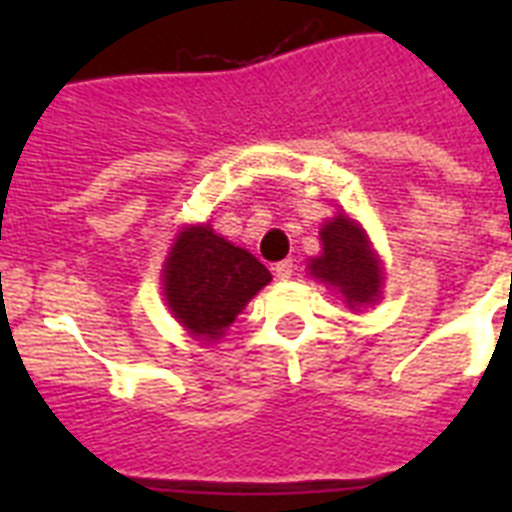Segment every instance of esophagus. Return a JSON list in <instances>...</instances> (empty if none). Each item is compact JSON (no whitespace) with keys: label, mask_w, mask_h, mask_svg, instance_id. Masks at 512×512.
<instances>
[{"label":"esophagus","mask_w":512,"mask_h":512,"mask_svg":"<svg viewBox=\"0 0 512 512\" xmlns=\"http://www.w3.org/2000/svg\"><path fill=\"white\" fill-rule=\"evenodd\" d=\"M273 273H276L281 281L292 279V276H295V263H292V260H281V263L273 265Z\"/></svg>","instance_id":"1"}]
</instances>
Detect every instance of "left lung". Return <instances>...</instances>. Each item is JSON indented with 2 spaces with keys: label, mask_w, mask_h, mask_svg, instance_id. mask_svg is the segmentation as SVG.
<instances>
[{
  "label": "left lung",
  "mask_w": 512,
  "mask_h": 512,
  "mask_svg": "<svg viewBox=\"0 0 512 512\" xmlns=\"http://www.w3.org/2000/svg\"><path fill=\"white\" fill-rule=\"evenodd\" d=\"M321 241L324 255L313 260V276L340 289L350 308L374 303L380 297V263L364 231L348 215H337L321 228Z\"/></svg>",
  "instance_id": "8db88e82"
}]
</instances>
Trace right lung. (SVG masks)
<instances>
[{
    "mask_svg": "<svg viewBox=\"0 0 512 512\" xmlns=\"http://www.w3.org/2000/svg\"><path fill=\"white\" fill-rule=\"evenodd\" d=\"M271 281L247 249L212 233L209 225L185 228L164 265V295L191 335L217 340L241 308Z\"/></svg>",
    "mask_w": 512,
    "mask_h": 512,
    "instance_id": "right-lung-1",
    "label": "right lung"
}]
</instances>
